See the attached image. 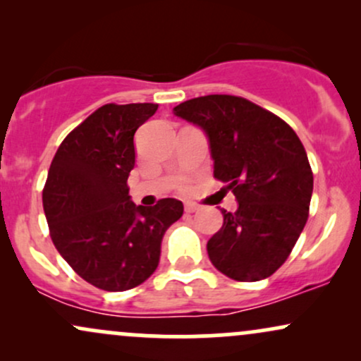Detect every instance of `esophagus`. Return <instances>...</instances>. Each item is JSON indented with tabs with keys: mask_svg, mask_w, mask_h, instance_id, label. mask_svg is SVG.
<instances>
[{
	"mask_svg": "<svg viewBox=\"0 0 361 361\" xmlns=\"http://www.w3.org/2000/svg\"><path fill=\"white\" fill-rule=\"evenodd\" d=\"M200 210V207H198L197 204H193V202H186L185 204V212L186 214H195Z\"/></svg>",
	"mask_w": 361,
	"mask_h": 361,
	"instance_id": "obj_1",
	"label": "esophagus"
}]
</instances>
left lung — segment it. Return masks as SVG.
<instances>
[{
	"mask_svg": "<svg viewBox=\"0 0 361 361\" xmlns=\"http://www.w3.org/2000/svg\"><path fill=\"white\" fill-rule=\"evenodd\" d=\"M204 130L214 178L226 181L238 210L207 243L212 264L229 279L273 275L295 246L309 217L314 176L300 139L271 111L246 98L209 94L173 109Z\"/></svg>",
	"mask_w": 361,
	"mask_h": 361,
	"instance_id": "1",
	"label": "left lung"
}]
</instances>
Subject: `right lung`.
Returning a JSON list of instances; mask_svg holds the SVG:
<instances>
[{
	"label": "right lung",
	"mask_w": 361,
	"mask_h": 361,
	"mask_svg": "<svg viewBox=\"0 0 361 361\" xmlns=\"http://www.w3.org/2000/svg\"><path fill=\"white\" fill-rule=\"evenodd\" d=\"M156 110V103L100 106L62 140L49 168L42 202L54 246L82 280L106 292L146 281L164 233L183 215L176 198L142 207L128 195L135 130Z\"/></svg>",
	"instance_id": "1"
}]
</instances>
